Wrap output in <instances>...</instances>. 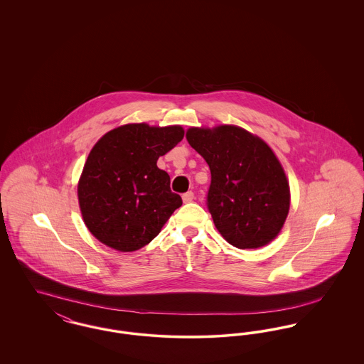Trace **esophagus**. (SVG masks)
<instances>
[{
  "instance_id": "esophagus-1",
  "label": "esophagus",
  "mask_w": 364,
  "mask_h": 364,
  "mask_svg": "<svg viewBox=\"0 0 364 364\" xmlns=\"http://www.w3.org/2000/svg\"><path fill=\"white\" fill-rule=\"evenodd\" d=\"M193 199H195V196H193V192H191V191L186 192V193L183 195V202H184V203H190Z\"/></svg>"
}]
</instances>
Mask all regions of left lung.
I'll return each mask as SVG.
<instances>
[{
  "label": "left lung",
  "instance_id": "obj_1",
  "mask_svg": "<svg viewBox=\"0 0 364 364\" xmlns=\"http://www.w3.org/2000/svg\"><path fill=\"white\" fill-rule=\"evenodd\" d=\"M186 138L210 168L208 211L221 236L240 250L273 242L288 217L291 190L272 147L229 124L191 127Z\"/></svg>",
  "mask_w": 364,
  "mask_h": 364
}]
</instances>
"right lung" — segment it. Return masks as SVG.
Returning a JSON list of instances; mask_svg holds the SVG:
<instances>
[{
    "label": "right lung",
    "instance_id": "add662e5",
    "mask_svg": "<svg viewBox=\"0 0 364 364\" xmlns=\"http://www.w3.org/2000/svg\"><path fill=\"white\" fill-rule=\"evenodd\" d=\"M184 136L181 125L124 124L91 149L77 183L79 208L91 235L120 252L147 245L183 205L171 177L156 166Z\"/></svg>",
    "mask_w": 364,
    "mask_h": 364
}]
</instances>
